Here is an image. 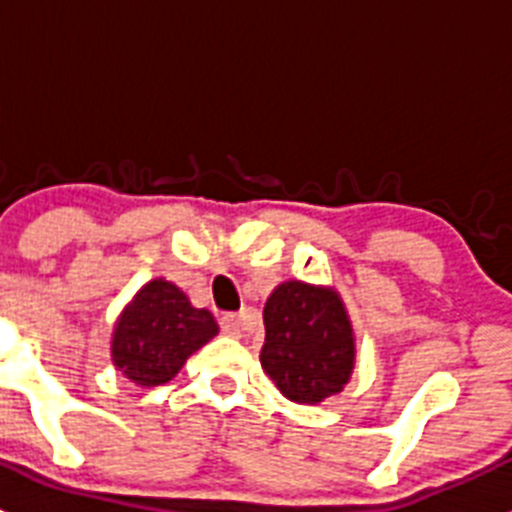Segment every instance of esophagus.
<instances>
[{"mask_svg":"<svg viewBox=\"0 0 512 512\" xmlns=\"http://www.w3.org/2000/svg\"><path fill=\"white\" fill-rule=\"evenodd\" d=\"M248 323H251V312L248 310L230 312V315H223V318H220V328H223V333H228V336H241V330L246 328Z\"/></svg>","mask_w":512,"mask_h":512,"instance_id":"esophagus-1","label":"esophagus"}]
</instances>
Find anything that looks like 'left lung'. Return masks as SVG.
Instances as JSON below:
<instances>
[{
    "label": "left lung",
    "instance_id": "obj_1",
    "mask_svg": "<svg viewBox=\"0 0 512 512\" xmlns=\"http://www.w3.org/2000/svg\"><path fill=\"white\" fill-rule=\"evenodd\" d=\"M264 328L261 366L287 400L318 405L351 379L354 328L336 289L282 282L264 305Z\"/></svg>",
    "mask_w": 512,
    "mask_h": 512
}]
</instances>
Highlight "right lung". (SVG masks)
Here are the masks:
<instances>
[{"mask_svg":"<svg viewBox=\"0 0 512 512\" xmlns=\"http://www.w3.org/2000/svg\"><path fill=\"white\" fill-rule=\"evenodd\" d=\"M217 336L205 307H194L176 284L153 279L133 297L112 333V364L130 382L156 387L179 374L184 361Z\"/></svg>","mask_w":512,"mask_h":512,"instance_id":"right-lung-1","label":"right lung"}]
</instances>
